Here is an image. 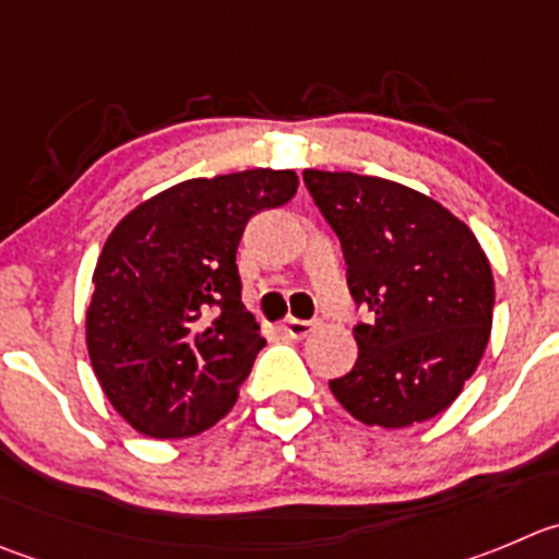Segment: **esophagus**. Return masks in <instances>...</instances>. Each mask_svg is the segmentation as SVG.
Masks as SVG:
<instances>
[{
	"label": "esophagus",
	"mask_w": 559,
	"mask_h": 559,
	"mask_svg": "<svg viewBox=\"0 0 559 559\" xmlns=\"http://www.w3.org/2000/svg\"><path fill=\"white\" fill-rule=\"evenodd\" d=\"M318 326V321H301V318H288V321L283 323V332L288 334V337H307V334L312 332V329Z\"/></svg>",
	"instance_id": "obj_1"
}]
</instances>
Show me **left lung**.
I'll return each instance as SVG.
<instances>
[{"mask_svg":"<svg viewBox=\"0 0 559 559\" xmlns=\"http://www.w3.org/2000/svg\"><path fill=\"white\" fill-rule=\"evenodd\" d=\"M340 238L356 307L359 356L329 381L365 425L406 428L442 414L475 373L493 318V276L475 233L430 197L356 173L305 169Z\"/></svg>","mask_w":559,"mask_h":559,"instance_id":"8db88e82","label":"left lung"}]
</instances>
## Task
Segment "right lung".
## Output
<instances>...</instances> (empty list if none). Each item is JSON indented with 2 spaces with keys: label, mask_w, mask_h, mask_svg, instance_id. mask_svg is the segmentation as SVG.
<instances>
[{
  "label": "right lung",
  "mask_w": 559,
  "mask_h": 559,
  "mask_svg": "<svg viewBox=\"0 0 559 559\" xmlns=\"http://www.w3.org/2000/svg\"><path fill=\"white\" fill-rule=\"evenodd\" d=\"M294 169L191 178L136 205L93 274L87 350L115 412L153 439L203 433L265 345L236 252L254 214L296 194Z\"/></svg>",
  "instance_id": "right-lung-1"
}]
</instances>
